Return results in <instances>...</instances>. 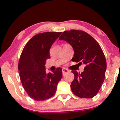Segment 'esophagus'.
Wrapping results in <instances>:
<instances>
[{
    "instance_id": "obj_1",
    "label": "esophagus",
    "mask_w": 120,
    "mask_h": 120,
    "mask_svg": "<svg viewBox=\"0 0 120 120\" xmlns=\"http://www.w3.org/2000/svg\"><path fill=\"white\" fill-rule=\"evenodd\" d=\"M70 72V71L68 70V69H67V68H62V73H63V75H64L65 73H68V72Z\"/></svg>"
}]
</instances>
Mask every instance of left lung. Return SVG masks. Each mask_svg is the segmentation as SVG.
Instances as JSON below:
<instances>
[{
  "instance_id": "8db88e82",
  "label": "left lung",
  "mask_w": 120,
  "mask_h": 120,
  "mask_svg": "<svg viewBox=\"0 0 120 120\" xmlns=\"http://www.w3.org/2000/svg\"><path fill=\"white\" fill-rule=\"evenodd\" d=\"M72 46L74 55L73 61L85 64L83 72L72 71L74 79L71 88L75 95L90 98L95 96L105 79L107 64L102 49L94 38L81 30L65 31L59 38Z\"/></svg>"
}]
</instances>
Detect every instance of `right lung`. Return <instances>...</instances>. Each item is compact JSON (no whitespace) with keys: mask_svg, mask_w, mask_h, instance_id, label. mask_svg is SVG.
Segmentation results:
<instances>
[{"mask_svg":"<svg viewBox=\"0 0 120 120\" xmlns=\"http://www.w3.org/2000/svg\"><path fill=\"white\" fill-rule=\"evenodd\" d=\"M62 32H47L33 37L22 51L18 69L22 85L28 95L35 101H44L54 95L62 77L58 68L52 73L46 72L49 49Z\"/></svg>","mask_w":120,"mask_h":120,"instance_id":"1","label":"right lung"}]
</instances>
